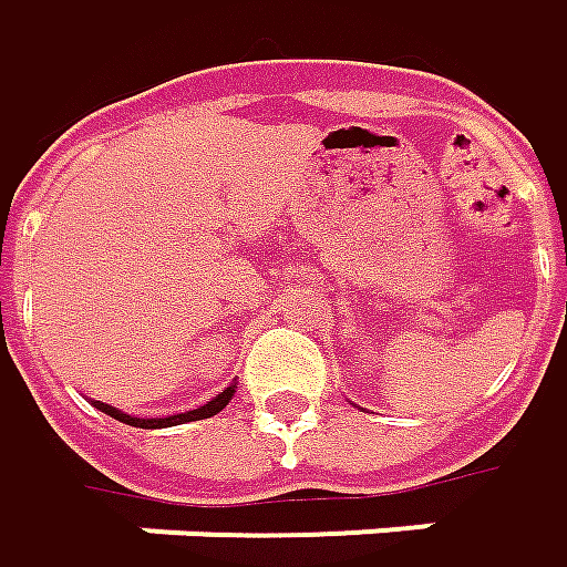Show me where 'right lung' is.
Wrapping results in <instances>:
<instances>
[{"label":"right lung","instance_id":"obj_1","mask_svg":"<svg viewBox=\"0 0 567 567\" xmlns=\"http://www.w3.org/2000/svg\"><path fill=\"white\" fill-rule=\"evenodd\" d=\"M234 386H227L224 393H218V396L212 399V402H205V405H199V409H193V412H181V415H168V417H133V415H124L121 409H115V405H105V402H93L99 412H105V415H112L115 421H124V424H131V427H146V431H152V427H174V424H186V421H203V417H212L221 412L224 405L234 399Z\"/></svg>","mask_w":567,"mask_h":567}]
</instances>
